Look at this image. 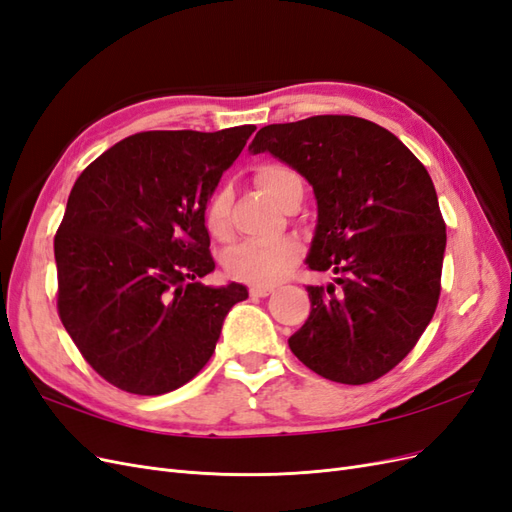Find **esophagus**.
<instances>
[{
    "label": "esophagus",
    "mask_w": 512,
    "mask_h": 512,
    "mask_svg": "<svg viewBox=\"0 0 512 512\" xmlns=\"http://www.w3.org/2000/svg\"><path fill=\"white\" fill-rule=\"evenodd\" d=\"M271 292H273L271 286H252V288H250V297L262 299V297H269Z\"/></svg>",
    "instance_id": "34e87169"
}]
</instances>
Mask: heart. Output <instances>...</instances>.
<instances>
[{
    "instance_id": "heart-1",
    "label": "heart",
    "mask_w": 512,
    "mask_h": 512,
    "mask_svg": "<svg viewBox=\"0 0 512 512\" xmlns=\"http://www.w3.org/2000/svg\"><path fill=\"white\" fill-rule=\"evenodd\" d=\"M254 179L277 205L292 185L301 183L299 175L282 164H260L254 170ZM230 190L218 188L205 205V226L215 239L228 235ZM301 258V245L292 239H280L271 243H241L226 258V273L237 282L269 286L280 282L282 277Z\"/></svg>"
}]
</instances>
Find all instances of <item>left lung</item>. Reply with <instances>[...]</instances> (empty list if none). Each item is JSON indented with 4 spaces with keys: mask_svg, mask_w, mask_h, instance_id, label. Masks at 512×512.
I'll list each match as a JSON object with an SVG mask.
<instances>
[{
    "mask_svg": "<svg viewBox=\"0 0 512 512\" xmlns=\"http://www.w3.org/2000/svg\"><path fill=\"white\" fill-rule=\"evenodd\" d=\"M269 151L312 183L318 224L307 286L312 312L288 339L318 376L367 384L406 359L440 299L446 224L427 168L395 134L352 115H316L260 128Z\"/></svg>",
    "mask_w": 512,
    "mask_h": 512,
    "instance_id": "left-lung-1",
    "label": "left lung"
}]
</instances>
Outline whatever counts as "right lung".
I'll return each instance as SVG.
<instances>
[{
  "instance_id": "1",
  "label": "right lung",
  "mask_w": 512,
  "mask_h": 512,
  "mask_svg": "<svg viewBox=\"0 0 512 512\" xmlns=\"http://www.w3.org/2000/svg\"><path fill=\"white\" fill-rule=\"evenodd\" d=\"M256 126L153 130L91 162L55 235L57 312L106 382L164 395L207 365L241 284H200L215 269L205 205Z\"/></svg>"
}]
</instances>
